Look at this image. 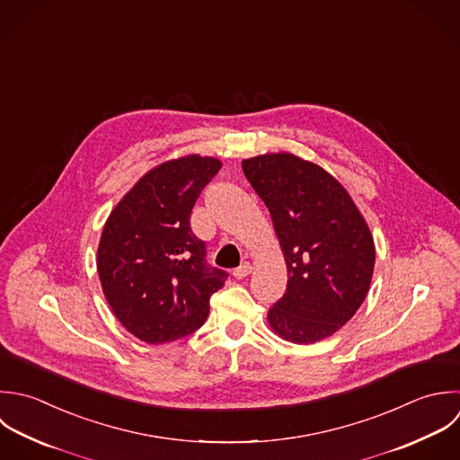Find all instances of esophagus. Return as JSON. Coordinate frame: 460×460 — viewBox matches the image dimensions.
<instances>
[{
  "label": "esophagus",
  "instance_id": "obj_1",
  "mask_svg": "<svg viewBox=\"0 0 460 460\" xmlns=\"http://www.w3.org/2000/svg\"><path fill=\"white\" fill-rule=\"evenodd\" d=\"M251 272H252V267H251V263H242L238 269H234L233 276H234L236 279H245V278H247Z\"/></svg>",
  "mask_w": 460,
  "mask_h": 460
}]
</instances>
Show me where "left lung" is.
<instances>
[{
  "label": "left lung",
  "mask_w": 460,
  "mask_h": 460,
  "mask_svg": "<svg viewBox=\"0 0 460 460\" xmlns=\"http://www.w3.org/2000/svg\"><path fill=\"white\" fill-rule=\"evenodd\" d=\"M242 168L270 211L288 272L270 330L294 344L332 337L369 292L376 249L366 218L332 173L299 155L261 154Z\"/></svg>",
  "instance_id": "left-lung-1"
}]
</instances>
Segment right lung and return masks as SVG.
Listing matches in <instances>:
<instances>
[{
  "label": "right lung",
  "mask_w": 460,
  "mask_h": 460,
  "mask_svg": "<svg viewBox=\"0 0 460 460\" xmlns=\"http://www.w3.org/2000/svg\"><path fill=\"white\" fill-rule=\"evenodd\" d=\"M217 157L190 154L148 170L105 220L96 269L121 326L146 344L199 330L226 272L209 269L190 227L202 188L220 170Z\"/></svg>",
  "instance_id": "add662e5"
}]
</instances>
